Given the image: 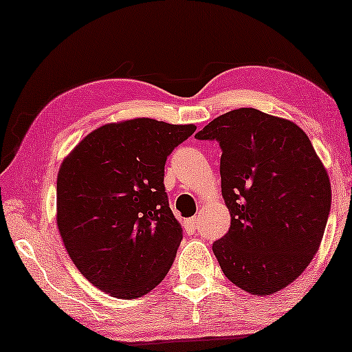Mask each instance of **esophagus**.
Wrapping results in <instances>:
<instances>
[{
    "instance_id": "esophagus-1",
    "label": "esophagus",
    "mask_w": 352,
    "mask_h": 352,
    "mask_svg": "<svg viewBox=\"0 0 352 352\" xmlns=\"http://www.w3.org/2000/svg\"><path fill=\"white\" fill-rule=\"evenodd\" d=\"M186 229L187 230H197L199 229V218H190V219H186Z\"/></svg>"
}]
</instances>
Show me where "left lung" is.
<instances>
[{
	"instance_id": "1",
	"label": "left lung",
	"mask_w": 352,
	"mask_h": 352,
	"mask_svg": "<svg viewBox=\"0 0 352 352\" xmlns=\"http://www.w3.org/2000/svg\"><path fill=\"white\" fill-rule=\"evenodd\" d=\"M216 141L229 232L213 243L224 276L252 295H271L301 276L319 250L331 187L309 138L288 120L237 109L195 134Z\"/></svg>"
}]
</instances>
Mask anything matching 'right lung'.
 <instances>
[{"label":"right lung","instance_id":"add662e5","mask_svg":"<svg viewBox=\"0 0 352 352\" xmlns=\"http://www.w3.org/2000/svg\"><path fill=\"white\" fill-rule=\"evenodd\" d=\"M194 124L134 118L89 133L57 175V226L78 271L134 300L170 271L182 228L165 192V163Z\"/></svg>","mask_w":352,"mask_h":352}]
</instances>
